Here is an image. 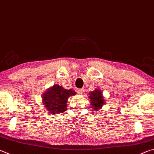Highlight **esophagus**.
I'll list each match as a JSON object with an SVG mask.
<instances>
[{
  "label": "esophagus",
  "mask_w": 154,
  "mask_h": 154,
  "mask_svg": "<svg viewBox=\"0 0 154 154\" xmlns=\"http://www.w3.org/2000/svg\"><path fill=\"white\" fill-rule=\"evenodd\" d=\"M83 92H84V90H83V89H77V93L82 95L83 94Z\"/></svg>",
  "instance_id": "1"
}]
</instances>
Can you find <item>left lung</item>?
I'll return each mask as SVG.
<instances>
[{
	"instance_id": "1",
	"label": "left lung",
	"mask_w": 154,
	"mask_h": 154,
	"mask_svg": "<svg viewBox=\"0 0 154 154\" xmlns=\"http://www.w3.org/2000/svg\"><path fill=\"white\" fill-rule=\"evenodd\" d=\"M89 99L91 100V107L94 110H99L104 103L102 91L99 89H96L89 93Z\"/></svg>"
}]
</instances>
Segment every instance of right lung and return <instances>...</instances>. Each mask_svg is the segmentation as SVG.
I'll use <instances>...</instances> for the list:
<instances>
[{
  "label": "right lung",
  "instance_id": "add662e5",
  "mask_svg": "<svg viewBox=\"0 0 154 154\" xmlns=\"http://www.w3.org/2000/svg\"><path fill=\"white\" fill-rule=\"evenodd\" d=\"M75 91L65 89L63 87L54 85L43 94V104L49 113L55 114L66 110V102L70 96H74Z\"/></svg>",
  "mask_w": 154,
  "mask_h": 154
}]
</instances>
